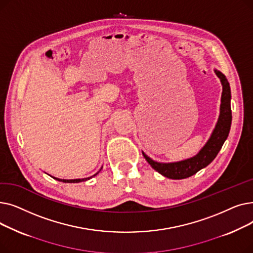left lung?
<instances>
[{"label":"left lung","instance_id":"8db88e82","mask_svg":"<svg viewBox=\"0 0 253 253\" xmlns=\"http://www.w3.org/2000/svg\"><path fill=\"white\" fill-rule=\"evenodd\" d=\"M214 73L219 78L222 85V93L220 99V112L214 130L205 143L204 147L196 156L172 163H160L154 161L142 152V155L148 163L163 176L171 179H183L196 174L199 170L209 165L220 151L223 142L228 138L232 124L231 110V88L225 76L217 70Z\"/></svg>","mask_w":253,"mask_h":253}]
</instances>
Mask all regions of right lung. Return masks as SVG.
Returning a JSON list of instances; mask_svg holds the SVG:
<instances>
[{
	"label": "right lung",
	"instance_id": "obj_1",
	"mask_svg": "<svg viewBox=\"0 0 253 253\" xmlns=\"http://www.w3.org/2000/svg\"><path fill=\"white\" fill-rule=\"evenodd\" d=\"M100 170H101V169H100ZM100 170H99V171H100ZM99 171H98V172H99ZM98 172H97V173H95L94 175H93V176L97 175ZM93 176H91V177H93ZM52 177H53V176H52ZM91 177H86V178H81V179H80V178H78V179H60V178H57V177H53V178L58 180V181H62V182H81V181H86V180L90 179Z\"/></svg>",
	"mask_w": 253,
	"mask_h": 253
}]
</instances>
